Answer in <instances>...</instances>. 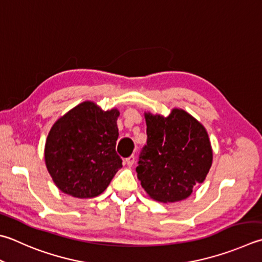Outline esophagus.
Masks as SVG:
<instances>
[{
	"instance_id": "1",
	"label": "esophagus",
	"mask_w": 262,
	"mask_h": 262,
	"mask_svg": "<svg viewBox=\"0 0 262 262\" xmlns=\"http://www.w3.org/2000/svg\"><path fill=\"white\" fill-rule=\"evenodd\" d=\"M124 163H125V164H126L127 166L131 167L133 164H135V156L131 155L130 157H127V159L124 160Z\"/></svg>"
}]
</instances>
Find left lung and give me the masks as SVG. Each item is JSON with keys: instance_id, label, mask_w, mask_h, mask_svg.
<instances>
[{"instance_id": "left-lung-1", "label": "left lung", "mask_w": 262, "mask_h": 262, "mask_svg": "<svg viewBox=\"0 0 262 262\" xmlns=\"http://www.w3.org/2000/svg\"><path fill=\"white\" fill-rule=\"evenodd\" d=\"M147 145L137 176L152 200L173 203L186 200L205 180L212 165V147L205 127L184 110L169 116L145 113Z\"/></svg>"}]
</instances>
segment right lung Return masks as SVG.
Here are the masks:
<instances>
[{
  "label": "right lung",
  "mask_w": 262,
  "mask_h": 262,
  "mask_svg": "<svg viewBox=\"0 0 262 262\" xmlns=\"http://www.w3.org/2000/svg\"><path fill=\"white\" fill-rule=\"evenodd\" d=\"M116 108L102 111L84 101L52 125L44 160L56 186L77 199H91L103 192L122 160L115 150L118 138Z\"/></svg>",
  "instance_id": "right-lung-1"
}]
</instances>
